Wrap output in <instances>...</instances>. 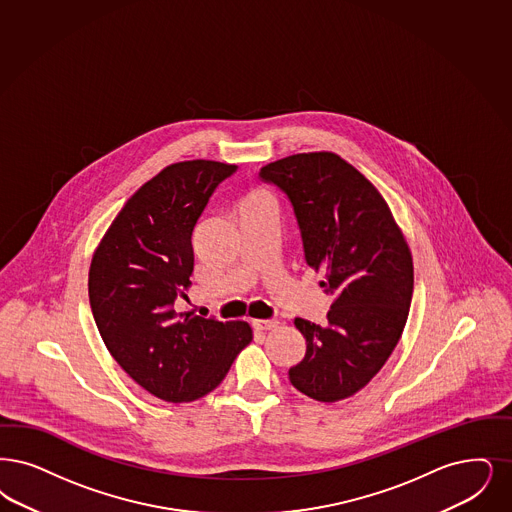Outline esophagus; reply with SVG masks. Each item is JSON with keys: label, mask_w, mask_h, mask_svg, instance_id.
Listing matches in <instances>:
<instances>
[{"label": "esophagus", "mask_w": 512, "mask_h": 512, "mask_svg": "<svg viewBox=\"0 0 512 512\" xmlns=\"http://www.w3.org/2000/svg\"><path fill=\"white\" fill-rule=\"evenodd\" d=\"M253 328L268 331V329L278 328V320L268 318V320H253Z\"/></svg>", "instance_id": "1"}]
</instances>
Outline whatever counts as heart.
<instances>
[{"mask_svg":"<svg viewBox=\"0 0 512 512\" xmlns=\"http://www.w3.org/2000/svg\"><path fill=\"white\" fill-rule=\"evenodd\" d=\"M244 204H272V200H270V196H268L266 192H263V190H255V192L247 194Z\"/></svg>","mask_w":512,"mask_h":512,"instance_id":"b5f03b06","label":"heart"}]
</instances>
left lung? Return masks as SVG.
<instances>
[{
  "instance_id": "1",
  "label": "left lung",
  "mask_w": 512,
  "mask_h": 512,
  "mask_svg": "<svg viewBox=\"0 0 512 512\" xmlns=\"http://www.w3.org/2000/svg\"><path fill=\"white\" fill-rule=\"evenodd\" d=\"M293 207L305 261L326 274V326L295 318L307 339L289 381L318 402L364 389L385 366L408 320L413 261L389 205L368 179L331 152L295 154L261 169Z\"/></svg>"
}]
</instances>
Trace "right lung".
<instances>
[{"label": "right lung", "mask_w": 512, "mask_h": 512, "mask_svg": "<svg viewBox=\"0 0 512 512\" xmlns=\"http://www.w3.org/2000/svg\"><path fill=\"white\" fill-rule=\"evenodd\" d=\"M236 165L192 160L143 184L106 230L89 268V303L123 371L165 402L219 387L253 333L246 322L177 312L194 270L192 230Z\"/></svg>", "instance_id": "1"}]
</instances>
